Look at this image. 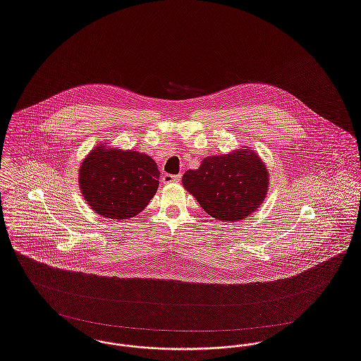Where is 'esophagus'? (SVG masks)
<instances>
[{
    "instance_id": "esophagus-1",
    "label": "esophagus",
    "mask_w": 361,
    "mask_h": 361,
    "mask_svg": "<svg viewBox=\"0 0 361 361\" xmlns=\"http://www.w3.org/2000/svg\"><path fill=\"white\" fill-rule=\"evenodd\" d=\"M181 180V174H168L165 173L162 176V183L164 184H171V183H178Z\"/></svg>"
}]
</instances>
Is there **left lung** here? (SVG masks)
<instances>
[{"mask_svg": "<svg viewBox=\"0 0 361 361\" xmlns=\"http://www.w3.org/2000/svg\"><path fill=\"white\" fill-rule=\"evenodd\" d=\"M183 185L220 221H238L259 208L269 189V172L251 149H238L224 156H211L199 169L183 176Z\"/></svg>", "mask_w": 361, "mask_h": 361, "instance_id": "8db88e82", "label": "left lung"}]
</instances>
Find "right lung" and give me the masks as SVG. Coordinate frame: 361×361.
Returning <instances> with one entry per match:
<instances>
[{"label": "right lung", "instance_id": "1", "mask_svg": "<svg viewBox=\"0 0 361 361\" xmlns=\"http://www.w3.org/2000/svg\"><path fill=\"white\" fill-rule=\"evenodd\" d=\"M156 161L134 150L94 147L79 169V188L98 215L123 220L138 215L159 184Z\"/></svg>", "mask_w": 361, "mask_h": 361}]
</instances>
